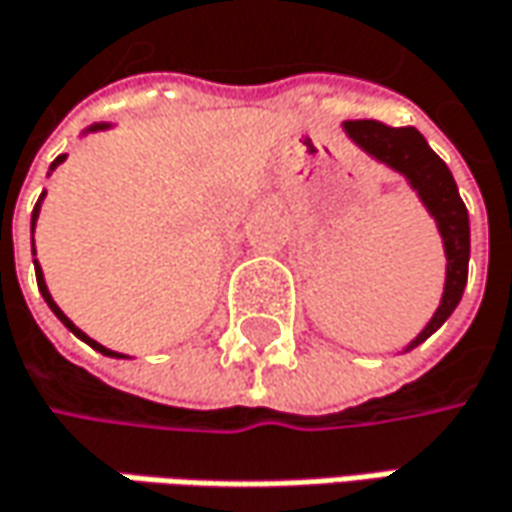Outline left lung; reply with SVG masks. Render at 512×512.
Here are the masks:
<instances>
[{
	"mask_svg": "<svg viewBox=\"0 0 512 512\" xmlns=\"http://www.w3.org/2000/svg\"><path fill=\"white\" fill-rule=\"evenodd\" d=\"M345 133L368 156H374L376 162L394 167L397 173H403L408 185L417 191L423 199V205L429 208V214L435 217L440 237H443V249H446V286H443V298L440 307L426 324V330L408 345L417 347L426 342L437 327L446 318L455 313L461 295L466 286V269H469V214L458 185L449 173L446 162L429 147V141L420 136L414 127H388L382 121H345Z\"/></svg>",
	"mask_w": 512,
	"mask_h": 512,
	"instance_id": "8db88e82",
	"label": "left lung"
}]
</instances>
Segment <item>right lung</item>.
<instances>
[{
    "label": "right lung",
    "mask_w": 512,
    "mask_h": 512,
    "mask_svg": "<svg viewBox=\"0 0 512 512\" xmlns=\"http://www.w3.org/2000/svg\"><path fill=\"white\" fill-rule=\"evenodd\" d=\"M106 127H109V124H95V127H89V133H95V130H106ZM63 159H66V156H57V159L51 162V170L60 165ZM43 196H46V194H40V199H37V205H34V214H31V228H34V223H37V217H40V202H43ZM34 269H37V286H40V292H43L46 304H48V307H51V313L60 318V321H63V324H66V327H69V330L75 333L77 339H83L86 345H92V347H95V350H98V353H104V356H121V353H115V350H109V347L98 345L95 339H89V336H86L83 330H77L75 324H72L69 318L63 316V310H60V307L54 304V298H51V292H48V286H46V278H43V269H40V263H37V260H34Z\"/></svg>",
    "instance_id": "obj_1"
}]
</instances>
